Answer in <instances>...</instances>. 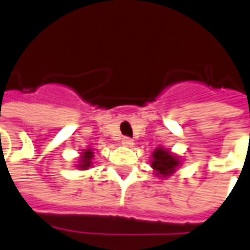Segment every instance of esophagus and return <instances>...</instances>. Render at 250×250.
Returning a JSON list of instances; mask_svg holds the SVG:
<instances>
[{"mask_svg": "<svg viewBox=\"0 0 250 250\" xmlns=\"http://www.w3.org/2000/svg\"><path fill=\"white\" fill-rule=\"evenodd\" d=\"M122 144L125 145V146H128V148H131V146H132L133 145V140L132 139H131V137H123V139H122Z\"/></svg>", "mask_w": 250, "mask_h": 250, "instance_id": "1", "label": "esophagus"}]
</instances>
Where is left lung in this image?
Returning <instances> with one entry per match:
<instances>
[{"label":"left lung","instance_id":"obj_1","mask_svg":"<svg viewBox=\"0 0 250 250\" xmlns=\"http://www.w3.org/2000/svg\"><path fill=\"white\" fill-rule=\"evenodd\" d=\"M180 165V161L176 156L171 154L168 150L162 148L156 149L153 152L152 157V165L150 166L156 170L157 175L161 176H168V175L174 174L175 168Z\"/></svg>","mask_w":250,"mask_h":250}]
</instances>
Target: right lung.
<instances>
[{"instance_id":"1","label":"right lung","mask_w":250,"mask_h":250,"mask_svg":"<svg viewBox=\"0 0 250 250\" xmlns=\"http://www.w3.org/2000/svg\"><path fill=\"white\" fill-rule=\"evenodd\" d=\"M92 158H93V152H92V149H86L82 153V156H80V165H78L80 170H86L88 167L92 165Z\"/></svg>"}]
</instances>
